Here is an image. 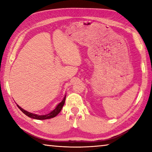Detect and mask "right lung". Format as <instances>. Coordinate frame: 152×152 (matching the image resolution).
<instances>
[{"label":"right lung","instance_id":"1","mask_svg":"<svg viewBox=\"0 0 152 152\" xmlns=\"http://www.w3.org/2000/svg\"><path fill=\"white\" fill-rule=\"evenodd\" d=\"M65 100H66V96H64V99L62 100L60 103H59L57 107H56V109L52 110L51 113H49L48 115H35L33 114V113H31L29 112H27L26 110H25L24 109H23L22 108H20L19 105H17V107H19V109L21 110V111L24 113L25 115H26L27 117H29L30 118H32V119H39V120H44V119H51V118L55 117L56 115H58L59 113L61 111V109L64 106V103H65Z\"/></svg>","mask_w":152,"mask_h":152}]
</instances>
